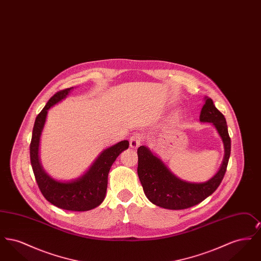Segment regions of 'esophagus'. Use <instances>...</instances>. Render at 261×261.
<instances>
[{"mask_svg": "<svg viewBox=\"0 0 261 261\" xmlns=\"http://www.w3.org/2000/svg\"><path fill=\"white\" fill-rule=\"evenodd\" d=\"M142 142V135L140 133H133L132 136L130 138V147L132 149H136Z\"/></svg>", "mask_w": 261, "mask_h": 261, "instance_id": "esophagus-1", "label": "esophagus"}]
</instances>
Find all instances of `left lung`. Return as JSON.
<instances>
[{
  "label": "left lung",
  "instance_id": "left-lung-1",
  "mask_svg": "<svg viewBox=\"0 0 261 261\" xmlns=\"http://www.w3.org/2000/svg\"><path fill=\"white\" fill-rule=\"evenodd\" d=\"M200 122H210L216 128L224 145V159L220 169L203 183L186 182L176 177L149 148H138V176L145 195L153 204L166 210H185L210 197L223 180L231 153V139L223 114L211 98L205 97Z\"/></svg>",
  "mask_w": 261,
  "mask_h": 261
}]
</instances>
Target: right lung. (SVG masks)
<instances>
[{
	"label": "right lung",
	"mask_w": 261,
	"mask_h": 261,
	"mask_svg": "<svg viewBox=\"0 0 261 261\" xmlns=\"http://www.w3.org/2000/svg\"><path fill=\"white\" fill-rule=\"evenodd\" d=\"M73 89H64L55 94L35 119L30 143V161L38 187L44 198L59 208L71 211H91L102 202L108 188V176L116 158L129 147L127 140L102 150L85 173L68 182L51 178L43 169L39 160V145L48 111L65 99Z\"/></svg>",
	"instance_id": "1"
}]
</instances>
